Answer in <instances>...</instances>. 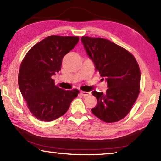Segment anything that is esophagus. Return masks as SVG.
Segmentation results:
<instances>
[{"label":"esophagus","mask_w":161,"mask_h":161,"mask_svg":"<svg viewBox=\"0 0 161 161\" xmlns=\"http://www.w3.org/2000/svg\"><path fill=\"white\" fill-rule=\"evenodd\" d=\"M80 94L82 95V96L84 97H87V96H89V95L91 94L90 92H84V91H81L80 92Z\"/></svg>","instance_id":"esophagus-1"}]
</instances>
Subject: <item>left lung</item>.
<instances>
[{"label": "left lung", "mask_w": 161, "mask_h": 161, "mask_svg": "<svg viewBox=\"0 0 161 161\" xmlns=\"http://www.w3.org/2000/svg\"><path fill=\"white\" fill-rule=\"evenodd\" d=\"M81 40L96 71L106 78L108 87L105 94L92 92L97 99L92 112L107 123L119 121L129 113L139 94L138 62L126 49L108 40L84 36Z\"/></svg>", "instance_id": "obj_1"}]
</instances>
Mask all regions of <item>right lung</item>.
Returning <instances> with one entry per match:
<instances>
[{
	"instance_id": "right-lung-1",
	"label": "right lung",
	"mask_w": 161,
	"mask_h": 161,
	"mask_svg": "<svg viewBox=\"0 0 161 161\" xmlns=\"http://www.w3.org/2000/svg\"><path fill=\"white\" fill-rule=\"evenodd\" d=\"M79 37L51 35L35 45L22 61L18 85L35 118L54 121L67 112L79 90H64L52 76L61 69L63 57L75 47Z\"/></svg>"
}]
</instances>
